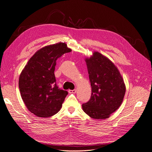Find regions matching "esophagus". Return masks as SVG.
<instances>
[{
	"instance_id": "obj_1",
	"label": "esophagus",
	"mask_w": 152,
	"mask_h": 152,
	"mask_svg": "<svg viewBox=\"0 0 152 152\" xmlns=\"http://www.w3.org/2000/svg\"><path fill=\"white\" fill-rule=\"evenodd\" d=\"M68 91H69V93H71H71H72V94H75V93L76 92V89L72 90H69Z\"/></svg>"
}]
</instances>
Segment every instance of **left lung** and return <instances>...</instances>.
<instances>
[{"mask_svg": "<svg viewBox=\"0 0 152 152\" xmlns=\"http://www.w3.org/2000/svg\"><path fill=\"white\" fill-rule=\"evenodd\" d=\"M86 63L91 86L90 100L83 110L91 118L107 119L120 107L126 86L119 70L108 58L95 52Z\"/></svg>", "mask_w": 152, "mask_h": 152, "instance_id": "8db88e82", "label": "left lung"}]
</instances>
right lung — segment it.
<instances>
[{
  "label": "right lung",
  "mask_w": 152,
  "mask_h": 152,
  "mask_svg": "<svg viewBox=\"0 0 152 152\" xmlns=\"http://www.w3.org/2000/svg\"><path fill=\"white\" fill-rule=\"evenodd\" d=\"M65 43L43 47L29 60L19 79L22 99L31 113L49 117L60 110L68 92L58 88L54 75L56 61L70 52Z\"/></svg>",
  "instance_id": "1"
}]
</instances>
